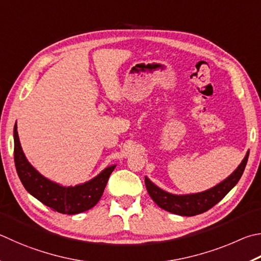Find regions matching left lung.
<instances>
[{
    "label": "left lung",
    "mask_w": 261,
    "mask_h": 261,
    "mask_svg": "<svg viewBox=\"0 0 261 261\" xmlns=\"http://www.w3.org/2000/svg\"><path fill=\"white\" fill-rule=\"evenodd\" d=\"M248 159L249 150L246 151L244 159L238 167V169L230 176L216 185L215 187L204 192L176 195V194L163 191V189L156 186L154 182H151L148 178L145 177L147 192H148L151 200L165 211L185 217L200 215V213L211 209L213 205H216L218 202L221 201L229 193L230 189L239 182V180L243 174Z\"/></svg>",
    "instance_id": "8db88e82"
}]
</instances>
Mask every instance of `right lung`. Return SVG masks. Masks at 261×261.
I'll return each mask as SVG.
<instances>
[{
  "label": "right lung",
  "instance_id": "right-lung-1",
  "mask_svg": "<svg viewBox=\"0 0 261 261\" xmlns=\"http://www.w3.org/2000/svg\"><path fill=\"white\" fill-rule=\"evenodd\" d=\"M13 140H15L16 170L23 187L44 205L64 215H76L96 205L100 200L108 178L116 167L114 164L105 168L98 176L84 184L68 187L61 186L42 176L28 162L19 141L17 124L13 127Z\"/></svg>",
  "mask_w": 261,
  "mask_h": 261
}]
</instances>
